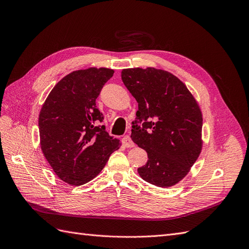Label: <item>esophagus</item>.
I'll use <instances>...</instances> for the list:
<instances>
[{
  "mask_svg": "<svg viewBox=\"0 0 249 249\" xmlns=\"http://www.w3.org/2000/svg\"><path fill=\"white\" fill-rule=\"evenodd\" d=\"M122 143L124 144V146L127 147V148H131V147H133V146L135 145L133 140H132L131 138H130L129 135H126V136H124V137L122 138Z\"/></svg>",
  "mask_w": 249,
  "mask_h": 249,
  "instance_id": "obj_1",
  "label": "esophagus"
}]
</instances>
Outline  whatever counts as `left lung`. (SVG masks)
<instances>
[{
  "instance_id": "8db88e82",
  "label": "left lung",
  "mask_w": 249,
  "mask_h": 249,
  "mask_svg": "<svg viewBox=\"0 0 249 249\" xmlns=\"http://www.w3.org/2000/svg\"><path fill=\"white\" fill-rule=\"evenodd\" d=\"M121 77L138 103L131 138L148 156L137 172L156 187L175 186L188 175L202 150L199 105L186 85L166 71L125 69Z\"/></svg>"
}]
</instances>
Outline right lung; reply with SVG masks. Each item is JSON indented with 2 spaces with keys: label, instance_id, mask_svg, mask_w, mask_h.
Wrapping results in <instances>:
<instances>
[{
  "label": "right lung",
  "instance_id": "1",
  "mask_svg": "<svg viewBox=\"0 0 249 249\" xmlns=\"http://www.w3.org/2000/svg\"><path fill=\"white\" fill-rule=\"evenodd\" d=\"M106 68L74 71L51 89L39 114L40 146L56 176L71 186L96 178L120 140L110 136L96 106L103 86L113 76Z\"/></svg>",
  "mask_w": 249,
  "mask_h": 249
}]
</instances>
